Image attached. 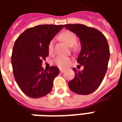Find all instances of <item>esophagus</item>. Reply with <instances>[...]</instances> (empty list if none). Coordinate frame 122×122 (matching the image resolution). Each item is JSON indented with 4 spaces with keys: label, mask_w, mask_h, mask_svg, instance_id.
Masks as SVG:
<instances>
[{
    "label": "esophagus",
    "mask_w": 122,
    "mask_h": 122,
    "mask_svg": "<svg viewBox=\"0 0 122 122\" xmlns=\"http://www.w3.org/2000/svg\"><path fill=\"white\" fill-rule=\"evenodd\" d=\"M60 72L61 73H63L64 72V70H62V69H60Z\"/></svg>",
    "instance_id": "esophagus-1"
}]
</instances>
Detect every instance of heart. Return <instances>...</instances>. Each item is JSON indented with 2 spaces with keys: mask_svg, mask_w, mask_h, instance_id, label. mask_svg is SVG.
<instances>
[{
  "mask_svg": "<svg viewBox=\"0 0 122 122\" xmlns=\"http://www.w3.org/2000/svg\"><path fill=\"white\" fill-rule=\"evenodd\" d=\"M59 38L64 41L68 46L72 47L77 43V36L73 32L69 30L63 31L59 35ZM75 47H73V49H75ZM48 51L50 54L54 53V41H51L48 45ZM55 64L60 68H66L71 64V60L68 57L58 56L55 59Z\"/></svg>",
  "mask_w": 122,
  "mask_h": 122,
  "instance_id": "b5f03b06",
  "label": "heart"
}]
</instances>
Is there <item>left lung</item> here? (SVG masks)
<instances>
[{"instance_id":"left-lung-1","label":"left lung","mask_w":122,"mask_h":122,"mask_svg":"<svg viewBox=\"0 0 122 122\" xmlns=\"http://www.w3.org/2000/svg\"><path fill=\"white\" fill-rule=\"evenodd\" d=\"M64 26L79 37L81 49L77 61L84 66L82 71L73 68L75 76L68 82V87L77 94H90L100 86L108 68L110 51L107 40L92 27L79 24Z\"/></svg>"}]
</instances>
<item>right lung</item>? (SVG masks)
<instances>
[{"label": "right lung", "instance_id": "1", "mask_svg": "<svg viewBox=\"0 0 122 122\" xmlns=\"http://www.w3.org/2000/svg\"><path fill=\"white\" fill-rule=\"evenodd\" d=\"M62 28L63 25H39L28 28L15 41L11 55L13 73L26 96L39 98L51 91L59 68L51 66L47 71L41 65L49 56V42Z\"/></svg>", "mask_w": 122, "mask_h": 122}]
</instances>
